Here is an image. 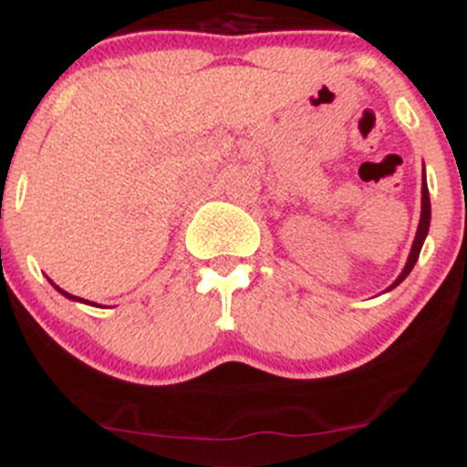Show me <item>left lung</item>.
Here are the masks:
<instances>
[{
    "label": "left lung",
    "instance_id": "left-lung-1",
    "mask_svg": "<svg viewBox=\"0 0 467 467\" xmlns=\"http://www.w3.org/2000/svg\"><path fill=\"white\" fill-rule=\"evenodd\" d=\"M429 221H431V202H429V189H427V180H424V182H422V216H420L418 234H415V242H413V248H410L409 262H406V266H404V271H401L400 278H397L395 283H392V287H397V285H400L401 280H404L406 275H409L410 271H413L415 262H418V257H420V251H422L424 237H427V233H429Z\"/></svg>",
    "mask_w": 467,
    "mask_h": 467
}]
</instances>
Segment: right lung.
I'll return each mask as SVG.
<instances>
[{"instance_id":"right-lung-1","label":"right lung","mask_w":467,"mask_h":467,"mask_svg":"<svg viewBox=\"0 0 467 467\" xmlns=\"http://www.w3.org/2000/svg\"><path fill=\"white\" fill-rule=\"evenodd\" d=\"M54 287H57V285H54ZM58 289V287H57ZM58 292L63 294V296H67V298H77V296H72V294H67V292H63V289H58ZM79 301H84V298H79Z\"/></svg>"}]
</instances>
